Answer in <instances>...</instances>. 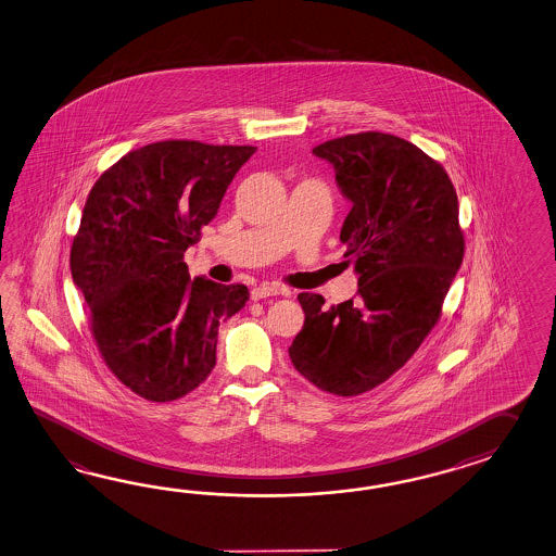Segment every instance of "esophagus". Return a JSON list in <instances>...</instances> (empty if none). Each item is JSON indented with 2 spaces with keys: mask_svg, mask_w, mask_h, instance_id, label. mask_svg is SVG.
Masks as SVG:
<instances>
[{
  "mask_svg": "<svg viewBox=\"0 0 556 556\" xmlns=\"http://www.w3.org/2000/svg\"><path fill=\"white\" fill-rule=\"evenodd\" d=\"M286 294V288L278 285H260L252 290V300L268 299V296H280Z\"/></svg>",
  "mask_w": 556,
  "mask_h": 556,
  "instance_id": "34e87169",
  "label": "esophagus"
}]
</instances>
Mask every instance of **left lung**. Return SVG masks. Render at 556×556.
I'll use <instances>...</instances> for the list:
<instances>
[{"instance_id": "8db88e82", "label": "left lung", "mask_w": 556, "mask_h": 556, "mask_svg": "<svg viewBox=\"0 0 556 556\" xmlns=\"http://www.w3.org/2000/svg\"><path fill=\"white\" fill-rule=\"evenodd\" d=\"M313 153L334 167L353 203L341 242L358 290L337 306L299 294L304 327L288 353L318 389L353 397L401 369L435 327L464 260V233L447 173L409 141L370 130Z\"/></svg>"}]
</instances>
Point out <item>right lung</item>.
<instances>
[{"mask_svg":"<svg viewBox=\"0 0 556 556\" xmlns=\"http://www.w3.org/2000/svg\"><path fill=\"white\" fill-rule=\"evenodd\" d=\"M254 153L250 144H144L88 193L72 280L106 367L141 397L165 403L200 387L215 367L219 320L250 299L243 285L191 280L184 254Z\"/></svg>","mask_w":556,"mask_h":556,"instance_id":"right-lung-1","label":"right lung"}]
</instances>
